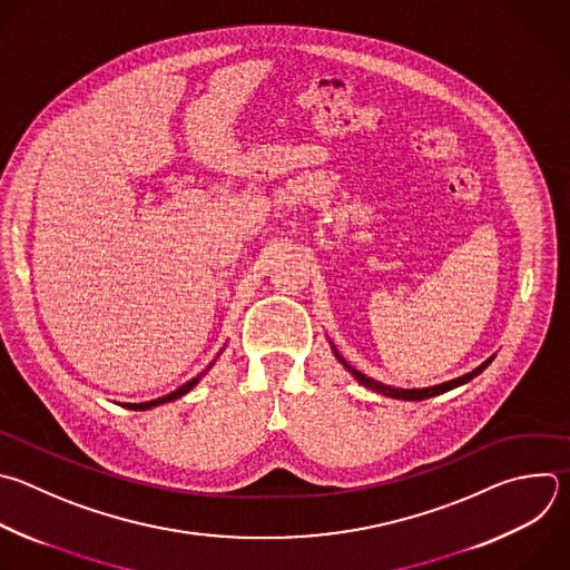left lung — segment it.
<instances>
[{"instance_id": "obj_1", "label": "left lung", "mask_w": 570, "mask_h": 570, "mask_svg": "<svg viewBox=\"0 0 570 570\" xmlns=\"http://www.w3.org/2000/svg\"><path fill=\"white\" fill-rule=\"evenodd\" d=\"M335 351V348H333ZM335 357L357 377V383H362L364 387H368V390H373V392H377V394H385V396H390V399H401V401H425V399H432V396H439V394H445V392H450V390H454V387H459V385H465L468 381H472L474 375H479L490 362H492V357L490 360H485L481 366H476L474 371H470V373H465V375H461V377H456V381H450V383H443V385H436V387H428V390H394V387H387V385H381V383H375V381H371V377H366L364 373H360L357 368H353L337 351H335Z\"/></svg>"}]
</instances>
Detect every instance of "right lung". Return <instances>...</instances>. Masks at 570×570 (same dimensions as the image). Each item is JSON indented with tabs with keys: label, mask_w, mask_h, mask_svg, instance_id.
<instances>
[{
	"label": "right lung",
	"mask_w": 570,
	"mask_h": 570,
	"mask_svg": "<svg viewBox=\"0 0 570 570\" xmlns=\"http://www.w3.org/2000/svg\"><path fill=\"white\" fill-rule=\"evenodd\" d=\"M210 368V366H208ZM206 368V371H208ZM199 377L202 375H197V377H193V381L189 383H185L183 387H178L176 392H171V394H167V396H163V399H156V401H149V403H125L122 407H127V410H136V412H145V410H151V407H156V405H163V403H169V401H176V399H180V396H185L189 390H193L197 383H199Z\"/></svg>",
	"instance_id": "right-lung-1"
}]
</instances>
